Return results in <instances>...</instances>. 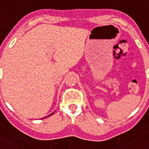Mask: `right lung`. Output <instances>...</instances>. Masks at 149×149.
Here are the masks:
<instances>
[{
	"mask_svg": "<svg viewBox=\"0 0 149 149\" xmlns=\"http://www.w3.org/2000/svg\"><path fill=\"white\" fill-rule=\"evenodd\" d=\"M54 113H51V114H50V115H49V116H51V115H53V114H54ZM48 116H46V117H48ZM46 117H44V118H46ZM42 119H43V118H42Z\"/></svg>",
	"mask_w": 149,
	"mask_h": 149,
	"instance_id": "right-lung-1",
	"label": "right lung"
}]
</instances>
